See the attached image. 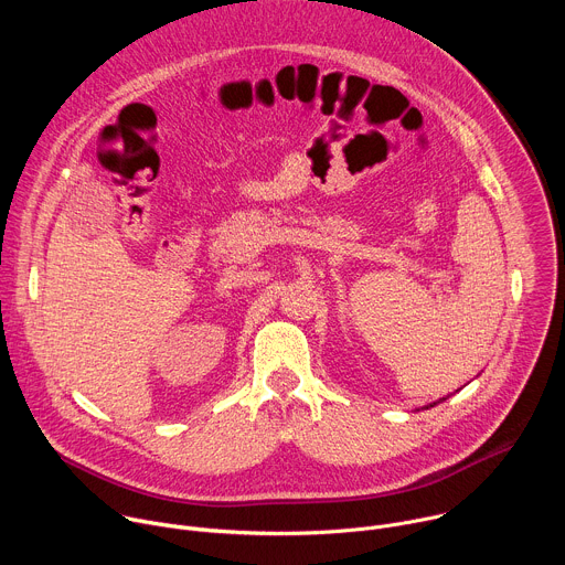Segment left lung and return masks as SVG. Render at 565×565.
Segmentation results:
<instances>
[{
    "label": "left lung",
    "instance_id": "8db88e82",
    "mask_svg": "<svg viewBox=\"0 0 565 565\" xmlns=\"http://www.w3.org/2000/svg\"><path fill=\"white\" fill-rule=\"evenodd\" d=\"M443 399H447V397H443ZM443 399H438V402H443ZM438 402H434V405H438ZM434 405H429V407H434ZM429 407H427V409H429Z\"/></svg>",
    "mask_w": 565,
    "mask_h": 565
}]
</instances>
